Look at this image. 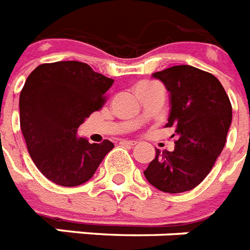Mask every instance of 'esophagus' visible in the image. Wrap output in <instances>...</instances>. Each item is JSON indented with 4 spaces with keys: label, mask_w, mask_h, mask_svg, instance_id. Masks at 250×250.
Listing matches in <instances>:
<instances>
[{
    "label": "esophagus",
    "mask_w": 250,
    "mask_h": 250,
    "mask_svg": "<svg viewBox=\"0 0 250 250\" xmlns=\"http://www.w3.org/2000/svg\"><path fill=\"white\" fill-rule=\"evenodd\" d=\"M120 143L123 146H129V147H133V146L137 145V142L135 141H121Z\"/></svg>",
    "instance_id": "1"
}]
</instances>
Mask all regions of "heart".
I'll list each match as a JSON object with an SVG mask.
<instances>
[{"label": "heart", "mask_w": 250, "mask_h": 250, "mask_svg": "<svg viewBox=\"0 0 250 250\" xmlns=\"http://www.w3.org/2000/svg\"><path fill=\"white\" fill-rule=\"evenodd\" d=\"M152 85H155L153 83H138L137 86H135V89H141V87H148V86H152Z\"/></svg>", "instance_id": "1"}]
</instances>
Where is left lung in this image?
I'll return each instance as SVG.
<instances>
[{"mask_svg":"<svg viewBox=\"0 0 250 250\" xmlns=\"http://www.w3.org/2000/svg\"><path fill=\"white\" fill-rule=\"evenodd\" d=\"M152 77L169 91L165 127H174L177 141L173 151L156 149L143 173L163 192H186L204 181L222 152L232 107L218 79L192 65H174Z\"/></svg>","mask_w":250,"mask_h":250,"instance_id":"8db88e82","label":"left lung"}]
</instances>
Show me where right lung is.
Returning a JSON list of instances; mask_svg holds the SVG:
<instances>
[{"instance_id":"1","label":"right lung","mask_w":250,"mask_h":250,"mask_svg":"<svg viewBox=\"0 0 250 250\" xmlns=\"http://www.w3.org/2000/svg\"><path fill=\"white\" fill-rule=\"evenodd\" d=\"M113 80L81 62L39 65L19 99L21 129L33 163L46 178L64 187L87 182L113 143H89L77 129L104 104Z\"/></svg>"}]
</instances>
